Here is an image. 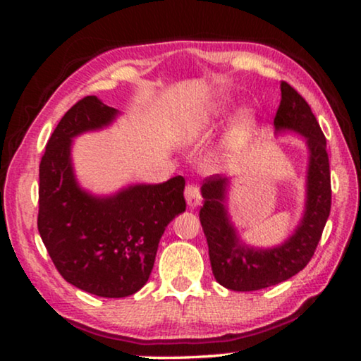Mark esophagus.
I'll return each instance as SVG.
<instances>
[{"label":"esophagus","instance_id":"1","mask_svg":"<svg viewBox=\"0 0 361 361\" xmlns=\"http://www.w3.org/2000/svg\"><path fill=\"white\" fill-rule=\"evenodd\" d=\"M184 195H185L187 205L192 207V209H195V207L200 205V200H202L200 189L195 184H187L185 190H184Z\"/></svg>","mask_w":361,"mask_h":361}]
</instances>
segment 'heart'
<instances>
[{
	"instance_id": "b5f03b06",
	"label": "heart",
	"mask_w": 361,
	"mask_h": 361,
	"mask_svg": "<svg viewBox=\"0 0 361 361\" xmlns=\"http://www.w3.org/2000/svg\"><path fill=\"white\" fill-rule=\"evenodd\" d=\"M228 102H220L216 105L210 106L209 110L202 113L194 120H190L185 125V136L187 137H200L207 133L214 130L224 118L228 115ZM256 133V120L251 113H241L236 120L231 123L228 133L225 136L224 152L228 157H235L243 152L246 147L251 145Z\"/></svg>"
}]
</instances>
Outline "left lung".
I'll return each instance as SVG.
<instances>
[{"label":"left lung","mask_w":361,"mask_h":361,"mask_svg":"<svg viewBox=\"0 0 361 361\" xmlns=\"http://www.w3.org/2000/svg\"><path fill=\"white\" fill-rule=\"evenodd\" d=\"M274 126L276 131L299 133L305 137L309 149L305 210L298 228L283 245L261 250L240 241L225 205L226 177H207L200 189L204 207L199 215L209 245L212 271L215 279L231 290L264 289L302 271L314 256L330 215L332 189L325 136L309 103L288 82H281V103Z\"/></svg>","instance_id":"8db88e82"}]
</instances>
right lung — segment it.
I'll return each instance as SVG.
<instances>
[{"label": "right lung", "instance_id": "1", "mask_svg": "<svg viewBox=\"0 0 361 361\" xmlns=\"http://www.w3.org/2000/svg\"><path fill=\"white\" fill-rule=\"evenodd\" d=\"M118 111L97 97L77 102L49 137L39 166V235L63 279L100 298H126L147 283L166 226L185 210L182 176L95 197L77 184L72 137Z\"/></svg>", "mask_w": 361, "mask_h": 361}]
</instances>
